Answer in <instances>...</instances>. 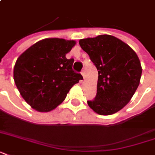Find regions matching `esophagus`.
Listing matches in <instances>:
<instances>
[{"label": "esophagus", "mask_w": 155, "mask_h": 155, "mask_svg": "<svg viewBox=\"0 0 155 155\" xmlns=\"http://www.w3.org/2000/svg\"><path fill=\"white\" fill-rule=\"evenodd\" d=\"M81 75H82L83 78H84V79H85V72H84V71H81Z\"/></svg>", "instance_id": "1"}]
</instances>
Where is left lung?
I'll return each instance as SVG.
<instances>
[{
	"label": "left lung",
	"mask_w": 155,
	"mask_h": 155,
	"mask_svg": "<svg viewBox=\"0 0 155 155\" xmlns=\"http://www.w3.org/2000/svg\"><path fill=\"white\" fill-rule=\"evenodd\" d=\"M79 43L98 71L97 96L87 104L100 115L117 113L130 101L140 84L142 69L138 56L112 35L83 38Z\"/></svg>",
	"instance_id": "8db88e82"
}]
</instances>
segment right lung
Masks as SVG:
<instances>
[{"instance_id":"1","label":"right lung","mask_w":155,"mask_h":155,"mask_svg":"<svg viewBox=\"0 0 155 155\" xmlns=\"http://www.w3.org/2000/svg\"><path fill=\"white\" fill-rule=\"evenodd\" d=\"M75 40L45 38L23 52L16 61L13 80L25 102L38 112L53 110L65 100L83 76L72 70L74 59L66 54Z\"/></svg>"}]
</instances>
